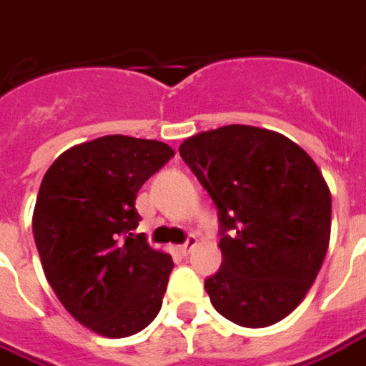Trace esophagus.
<instances>
[{
	"label": "esophagus",
	"mask_w": 366,
	"mask_h": 366,
	"mask_svg": "<svg viewBox=\"0 0 366 366\" xmlns=\"http://www.w3.org/2000/svg\"><path fill=\"white\" fill-rule=\"evenodd\" d=\"M195 245H197V237L189 235L187 241H185L183 245L177 247V251H179V253H181V255H189V253L193 251V247H195Z\"/></svg>",
	"instance_id": "obj_1"
}]
</instances>
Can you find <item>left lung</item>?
I'll return each mask as SVG.
<instances>
[{
	"label": "left lung",
	"mask_w": 366,
	"mask_h": 366,
	"mask_svg": "<svg viewBox=\"0 0 366 366\" xmlns=\"http://www.w3.org/2000/svg\"><path fill=\"white\" fill-rule=\"evenodd\" d=\"M179 153L213 199L223 263L205 279L219 313L241 327L274 325L305 299L331 237V191L307 151L281 133L225 125Z\"/></svg>",
	"instance_id": "1"
}]
</instances>
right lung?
Wrapping results in <instances>:
<instances>
[{
    "instance_id": "right-lung-1",
    "label": "right lung",
    "mask_w": 366,
    "mask_h": 366,
    "mask_svg": "<svg viewBox=\"0 0 366 366\" xmlns=\"http://www.w3.org/2000/svg\"><path fill=\"white\" fill-rule=\"evenodd\" d=\"M175 155L167 143L105 135L61 153L44 175L34 237L45 277L75 321L121 339L157 317L173 259L133 231L141 185Z\"/></svg>"
}]
</instances>
